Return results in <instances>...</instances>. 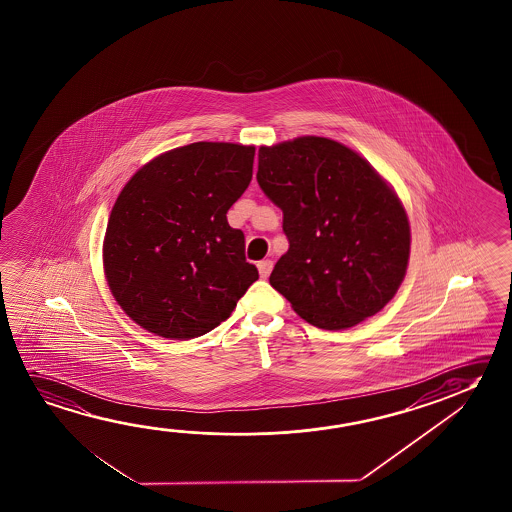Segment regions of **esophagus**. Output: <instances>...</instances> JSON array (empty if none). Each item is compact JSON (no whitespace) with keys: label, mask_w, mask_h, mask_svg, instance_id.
<instances>
[{"label":"esophagus","mask_w":512,"mask_h":512,"mask_svg":"<svg viewBox=\"0 0 512 512\" xmlns=\"http://www.w3.org/2000/svg\"><path fill=\"white\" fill-rule=\"evenodd\" d=\"M257 268H259L260 277L268 278L271 269H273V260H260L259 264H257Z\"/></svg>","instance_id":"obj_1"}]
</instances>
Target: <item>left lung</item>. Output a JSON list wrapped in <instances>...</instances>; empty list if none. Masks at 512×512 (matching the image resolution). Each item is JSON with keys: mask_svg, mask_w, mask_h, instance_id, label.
<instances>
[{"mask_svg": "<svg viewBox=\"0 0 512 512\" xmlns=\"http://www.w3.org/2000/svg\"><path fill=\"white\" fill-rule=\"evenodd\" d=\"M257 182L284 212L289 250L269 284L314 327L375 316L402 285L411 225L402 200L357 151L302 135L260 146Z\"/></svg>", "mask_w": 512, "mask_h": 512, "instance_id": "1", "label": "left lung"}]
</instances>
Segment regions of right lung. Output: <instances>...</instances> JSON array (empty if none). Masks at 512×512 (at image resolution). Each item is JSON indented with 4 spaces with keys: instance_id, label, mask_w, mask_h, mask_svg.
Masks as SVG:
<instances>
[{
    "instance_id": "1",
    "label": "right lung",
    "mask_w": 512,
    "mask_h": 512,
    "mask_svg": "<svg viewBox=\"0 0 512 512\" xmlns=\"http://www.w3.org/2000/svg\"><path fill=\"white\" fill-rule=\"evenodd\" d=\"M255 146L187 144L137 169L121 189L103 239V271L126 316L155 336H203L259 271L227 212L250 185Z\"/></svg>"
}]
</instances>
